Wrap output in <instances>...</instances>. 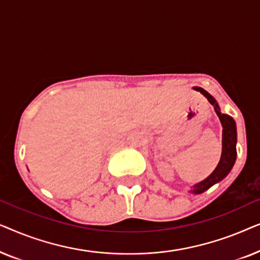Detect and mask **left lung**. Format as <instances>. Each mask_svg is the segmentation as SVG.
Segmentation results:
<instances>
[{"mask_svg":"<svg viewBox=\"0 0 260 260\" xmlns=\"http://www.w3.org/2000/svg\"><path fill=\"white\" fill-rule=\"evenodd\" d=\"M197 91H200L206 98L208 99V102L212 105L215 106V111L218 113L220 122L222 124V155L220 158V162L218 167H216L214 172L209 175L207 179L202 181V182L195 184L194 189L191 190L195 194L204 193L205 190H207L208 188H211L213 184L218 183L219 181H221L223 177H226L227 174L231 172L232 167L236 162L237 158V129H236V122H234L232 117L229 115H223L220 113L219 106L216 104L215 99L208 93L207 91H205L201 87H194Z\"/></svg>","mask_w":260,"mask_h":260,"instance_id":"obj_1","label":"left lung"}]
</instances>
